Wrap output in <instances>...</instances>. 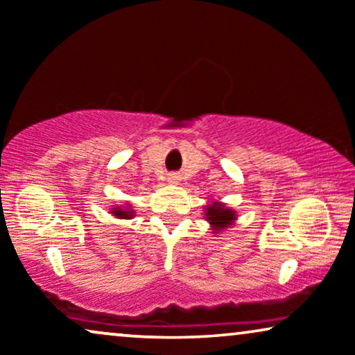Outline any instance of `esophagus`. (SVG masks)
I'll return each mask as SVG.
<instances>
[{
  "mask_svg": "<svg viewBox=\"0 0 355 355\" xmlns=\"http://www.w3.org/2000/svg\"><path fill=\"white\" fill-rule=\"evenodd\" d=\"M178 174H169V176H168V179H169V181H171V182H176L178 181Z\"/></svg>",
  "mask_w": 355,
  "mask_h": 355,
  "instance_id": "obj_1",
  "label": "esophagus"
}]
</instances>
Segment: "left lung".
Here are the masks:
<instances>
[{
	"mask_svg": "<svg viewBox=\"0 0 355 355\" xmlns=\"http://www.w3.org/2000/svg\"><path fill=\"white\" fill-rule=\"evenodd\" d=\"M205 216L215 231H220L227 225H231L232 220L236 218L234 211H231L230 208H225L220 203H213V205L208 207Z\"/></svg>",
	"mask_w": 355,
	"mask_h": 355,
	"instance_id": "left-lung-1",
	"label": "left lung"
}]
</instances>
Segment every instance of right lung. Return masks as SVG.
Masks as SVG:
<instances>
[{
	"label": "right lung",
	"instance_id": "add662e5",
	"mask_svg": "<svg viewBox=\"0 0 355 355\" xmlns=\"http://www.w3.org/2000/svg\"><path fill=\"white\" fill-rule=\"evenodd\" d=\"M114 216H118V218H125V220H128V218H132L134 216V213L130 211V210H123V208H114L113 211Z\"/></svg>",
	"mask_w": 355,
	"mask_h": 355
}]
</instances>
